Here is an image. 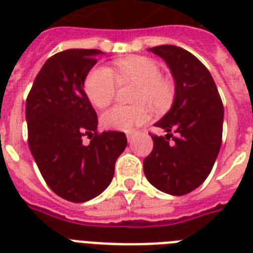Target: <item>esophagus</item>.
I'll list each match as a JSON object with an SVG mask.
<instances>
[{
	"instance_id": "obj_1",
	"label": "esophagus",
	"mask_w": 253,
	"mask_h": 253,
	"mask_svg": "<svg viewBox=\"0 0 253 253\" xmlns=\"http://www.w3.org/2000/svg\"><path fill=\"white\" fill-rule=\"evenodd\" d=\"M126 136H127V140H128V142L131 143V142H132V140H134V136H135V135L132 134V132H130V134H127Z\"/></svg>"
}]
</instances>
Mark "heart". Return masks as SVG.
<instances>
[{"instance_id":"1","label":"heart","mask_w":253,"mask_h":253,"mask_svg":"<svg viewBox=\"0 0 253 253\" xmlns=\"http://www.w3.org/2000/svg\"><path fill=\"white\" fill-rule=\"evenodd\" d=\"M114 71L109 67H97L87 75L84 83L85 93L97 107H106L114 99L119 83L139 84L136 106L115 105L105 111L101 122L105 127L117 131H132L148 118L146 105L162 113L172 106L176 97V85L163 76L158 61L147 56H127L114 63Z\"/></svg>"}]
</instances>
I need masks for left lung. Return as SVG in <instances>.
Returning <instances> with one entry per match:
<instances>
[{
  "label": "left lung",
  "mask_w": 253,
  "mask_h": 253,
  "mask_svg": "<svg viewBox=\"0 0 253 253\" xmlns=\"http://www.w3.org/2000/svg\"><path fill=\"white\" fill-rule=\"evenodd\" d=\"M150 51L170 69L176 97L170 110L155 123L167 135H151L154 150L143 162L144 174L159 190L184 196L208 178L219 154L223 103L208 68L189 51L170 44Z\"/></svg>",
  "instance_id": "8db88e82"
}]
</instances>
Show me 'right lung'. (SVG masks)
<instances>
[{
	"mask_svg": "<svg viewBox=\"0 0 253 253\" xmlns=\"http://www.w3.org/2000/svg\"><path fill=\"white\" fill-rule=\"evenodd\" d=\"M99 49H65L45 61L26 99L29 147L49 188L71 202L94 198L110 185L125 132L97 131L84 81ZM85 136L91 139L84 145Z\"/></svg>",
	"mask_w": 253,
	"mask_h": 253,
	"instance_id": "1",
	"label": "right lung"
}]
</instances>
